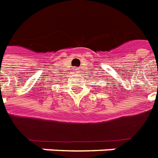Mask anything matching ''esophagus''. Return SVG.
Returning a JSON list of instances; mask_svg holds the SVG:
<instances>
[{"label": "esophagus", "mask_w": 158, "mask_h": 158, "mask_svg": "<svg viewBox=\"0 0 158 158\" xmlns=\"http://www.w3.org/2000/svg\"><path fill=\"white\" fill-rule=\"evenodd\" d=\"M75 73H77V68H75Z\"/></svg>", "instance_id": "34e87169"}]
</instances>
